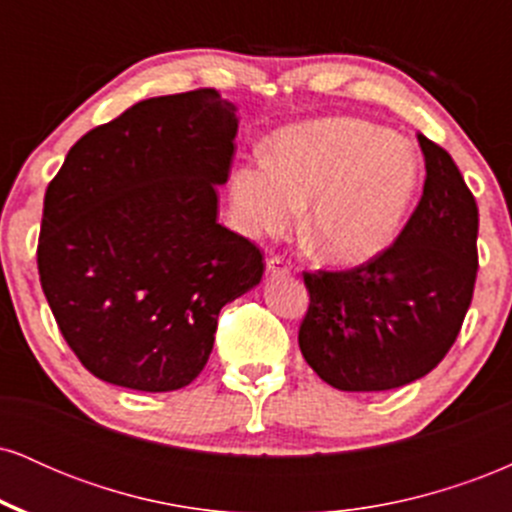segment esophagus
Returning a JSON list of instances; mask_svg holds the SVG:
<instances>
[{
  "label": "esophagus",
  "mask_w": 512,
  "mask_h": 512,
  "mask_svg": "<svg viewBox=\"0 0 512 512\" xmlns=\"http://www.w3.org/2000/svg\"><path fill=\"white\" fill-rule=\"evenodd\" d=\"M267 272L276 274V276H286L291 272V264H289V260H286V257L274 255V257H269V260H267Z\"/></svg>",
  "instance_id": "obj_1"
}]
</instances>
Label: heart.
Returning a JSON list of instances; mask_svg holds the SVG:
<instances>
[{"label":"heart","mask_w":512,"mask_h":512,"mask_svg":"<svg viewBox=\"0 0 512 512\" xmlns=\"http://www.w3.org/2000/svg\"><path fill=\"white\" fill-rule=\"evenodd\" d=\"M419 190V158L404 139L354 117L281 129L272 154L228 178L233 223L245 236H284L303 216L305 240L337 264H363L392 245Z\"/></svg>","instance_id":"heart-1"}]
</instances>
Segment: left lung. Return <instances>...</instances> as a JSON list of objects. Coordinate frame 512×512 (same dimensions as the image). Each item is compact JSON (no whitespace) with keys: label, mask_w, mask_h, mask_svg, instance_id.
<instances>
[{"label":"left lung","mask_w":512,"mask_h":512,"mask_svg":"<svg viewBox=\"0 0 512 512\" xmlns=\"http://www.w3.org/2000/svg\"><path fill=\"white\" fill-rule=\"evenodd\" d=\"M424 195L395 243L344 272H303L298 346L327 385L383 392L443 361L472 303L479 209L443 146L419 134Z\"/></svg>","instance_id":"left-lung-1"}]
</instances>
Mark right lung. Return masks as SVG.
Here are the masks:
<instances>
[{"instance_id":"obj_1","label":"right lung","mask_w":512,"mask_h":512,"mask_svg":"<svg viewBox=\"0 0 512 512\" xmlns=\"http://www.w3.org/2000/svg\"><path fill=\"white\" fill-rule=\"evenodd\" d=\"M236 134V105L214 88L149 98L86 132L48 185L40 284L64 342L105 383L190 385L223 305L260 284V248L216 221Z\"/></svg>"}]
</instances>
